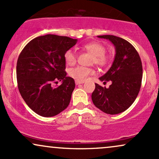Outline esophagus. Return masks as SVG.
<instances>
[{
  "mask_svg": "<svg viewBox=\"0 0 159 159\" xmlns=\"http://www.w3.org/2000/svg\"><path fill=\"white\" fill-rule=\"evenodd\" d=\"M84 81H75V84L76 85H78V84H84Z\"/></svg>",
  "mask_w": 159,
  "mask_h": 159,
  "instance_id": "34e87169",
  "label": "esophagus"
}]
</instances>
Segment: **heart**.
<instances>
[{"label": "heart", "instance_id": "heart-1", "mask_svg": "<svg viewBox=\"0 0 159 159\" xmlns=\"http://www.w3.org/2000/svg\"><path fill=\"white\" fill-rule=\"evenodd\" d=\"M84 50L90 53L93 57L92 62L98 66H106L110 62L109 57L105 54L106 48L105 45L99 42H91L83 45ZM66 63L69 66L74 65L77 61V55L72 49L66 51L64 54ZM94 73V70L91 68L84 66H77L69 69V75L76 81H84L90 75Z\"/></svg>", "mask_w": 159, "mask_h": 159}]
</instances>
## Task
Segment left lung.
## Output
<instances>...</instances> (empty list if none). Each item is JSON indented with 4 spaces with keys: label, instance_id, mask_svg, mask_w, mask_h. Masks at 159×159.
<instances>
[{
    "label": "left lung",
    "instance_id": "left-lung-1",
    "mask_svg": "<svg viewBox=\"0 0 159 159\" xmlns=\"http://www.w3.org/2000/svg\"><path fill=\"white\" fill-rule=\"evenodd\" d=\"M98 37L110 40L116 54L111 68L99 78L111 84L106 88L95 84L91 97L95 106L104 113L117 114L127 110L138 96L143 76L142 63L136 49L125 39L113 35Z\"/></svg>",
    "mask_w": 159,
    "mask_h": 159
}]
</instances>
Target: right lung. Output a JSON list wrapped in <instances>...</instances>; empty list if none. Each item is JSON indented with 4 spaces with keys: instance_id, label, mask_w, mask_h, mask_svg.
<instances>
[{
    "instance_id": "1",
    "label": "right lung",
    "mask_w": 159,
    "mask_h": 159,
    "mask_svg": "<svg viewBox=\"0 0 159 159\" xmlns=\"http://www.w3.org/2000/svg\"><path fill=\"white\" fill-rule=\"evenodd\" d=\"M78 39L53 34L38 36L25 45L18 58L16 77L21 97L31 110L50 117L65 110L75 84L65 72L64 54ZM62 81L56 89L52 82Z\"/></svg>"
}]
</instances>
